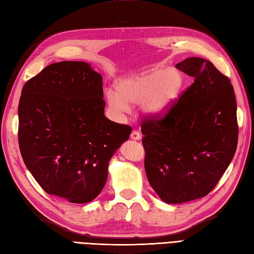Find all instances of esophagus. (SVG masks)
Masks as SVG:
<instances>
[{"instance_id": "esophagus-1", "label": "esophagus", "mask_w": 254, "mask_h": 254, "mask_svg": "<svg viewBox=\"0 0 254 254\" xmlns=\"http://www.w3.org/2000/svg\"><path fill=\"white\" fill-rule=\"evenodd\" d=\"M130 138L132 140H140L141 139V133L138 130H132V132L130 133Z\"/></svg>"}]
</instances>
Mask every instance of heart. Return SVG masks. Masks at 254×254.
Segmentation results:
<instances>
[{
  "label": "heart",
  "instance_id": "heart-1",
  "mask_svg": "<svg viewBox=\"0 0 254 254\" xmlns=\"http://www.w3.org/2000/svg\"><path fill=\"white\" fill-rule=\"evenodd\" d=\"M185 85L184 74L178 69H155L123 78L116 92H107V102L115 114H125L128 103H141L147 113L159 114L174 106Z\"/></svg>",
  "mask_w": 254,
  "mask_h": 254
}]
</instances>
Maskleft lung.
Here are the masks:
<instances>
[{"instance_id":"8db88e82","label":"left lung","mask_w":254,"mask_h":254,"mask_svg":"<svg viewBox=\"0 0 254 254\" xmlns=\"http://www.w3.org/2000/svg\"><path fill=\"white\" fill-rule=\"evenodd\" d=\"M176 66L194 83L164 115L145 117L141 124L147 180L167 203L208 195L230 166L238 142L230 78L198 57Z\"/></svg>"}]
</instances>
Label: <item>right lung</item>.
<instances>
[{
    "label": "right lung",
    "mask_w": 254,
    "mask_h": 254,
    "mask_svg": "<svg viewBox=\"0 0 254 254\" xmlns=\"http://www.w3.org/2000/svg\"><path fill=\"white\" fill-rule=\"evenodd\" d=\"M102 76L83 61H61L24 84L18 142L27 168L47 194L89 202L108 179L111 157L131 127L104 116Z\"/></svg>",
    "instance_id": "right-lung-1"
}]
</instances>
